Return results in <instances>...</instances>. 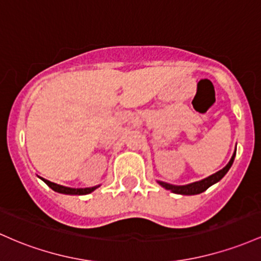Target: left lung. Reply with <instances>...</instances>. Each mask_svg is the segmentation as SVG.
<instances>
[{
    "label": "left lung",
    "instance_id": "8db88e82",
    "mask_svg": "<svg viewBox=\"0 0 261 261\" xmlns=\"http://www.w3.org/2000/svg\"><path fill=\"white\" fill-rule=\"evenodd\" d=\"M236 153H237V148L236 150H234L232 158H230L229 163H228L223 169H221L219 171L215 172V174H212L208 177L203 178V180L195 181V182L187 184V185H172V184L164 182V181H159V180H158V184H159L160 186H163L164 189L169 190V191L174 192V194H177V195H186V196L198 195L201 194V192L206 191L208 187L215 185V184H217L219 180H222V177L227 174L228 170H229L230 166H232L234 158H236Z\"/></svg>",
    "mask_w": 261,
    "mask_h": 261
}]
</instances>
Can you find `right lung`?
I'll return each mask as SVG.
<instances>
[{
  "mask_svg": "<svg viewBox=\"0 0 261 261\" xmlns=\"http://www.w3.org/2000/svg\"><path fill=\"white\" fill-rule=\"evenodd\" d=\"M44 182L46 184L51 190H54L55 192H59V194H64V195H87L91 194V192L95 191L96 189H98L101 185L93 186V187H85V189H74V187H67V186H63V185H58V184L51 182V181L45 180V178L40 177Z\"/></svg>",
  "mask_w": 261,
  "mask_h": 261,
  "instance_id": "1",
  "label": "right lung"
}]
</instances>
